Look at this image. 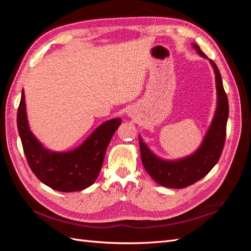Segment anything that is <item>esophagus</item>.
<instances>
[{"instance_id": "34e87169", "label": "esophagus", "mask_w": 251, "mask_h": 251, "mask_svg": "<svg viewBox=\"0 0 251 251\" xmlns=\"http://www.w3.org/2000/svg\"><path fill=\"white\" fill-rule=\"evenodd\" d=\"M128 115H131V116H132V112H130V114H128Z\"/></svg>"}]
</instances>
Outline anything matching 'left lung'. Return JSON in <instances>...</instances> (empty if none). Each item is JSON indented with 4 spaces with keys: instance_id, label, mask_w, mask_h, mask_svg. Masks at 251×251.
Segmentation results:
<instances>
[{
    "instance_id": "8db88e82",
    "label": "left lung",
    "mask_w": 251,
    "mask_h": 251,
    "mask_svg": "<svg viewBox=\"0 0 251 251\" xmlns=\"http://www.w3.org/2000/svg\"><path fill=\"white\" fill-rule=\"evenodd\" d=\"M199 54L207 58L198 45L192 44ZM216 75L217 110L208 131L199 149L194 154L178 160H164L159 158L143 142L139 135L141 161L144 169L158 184L170 188H184L199 181L217 164L223 151L226 125L228 118V100L224 91L221 74L214 60L209 59Z\"/></svg>"
}]
</instances>
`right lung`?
I'll list each match as a JSON object with an SVG mask.
<instances>
[{
    "label": "right lung",
    "mask_w": 251,
    "mask_h": 251,
    "mask_svg": "<svg viewBox=\"0 0 251 251\" xmlns=\"http://www.w3.org/2000/svg\"><path fill=\"white\" fill-rule=\"evenodd\" d=\"M17 123L23 150L33 174L52 189L68 193L82 191L94 183L101 170L105 151L121 119L105 121L76 149L52 151L44 148L30 131L23 90Z\"/></svg>",
    "instance_id": "right-lung-1"
}]
</instances>
